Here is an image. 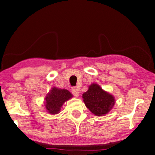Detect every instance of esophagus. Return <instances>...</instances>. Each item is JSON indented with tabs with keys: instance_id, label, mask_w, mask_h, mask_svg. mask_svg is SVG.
I'll list each match as a JSON object with an SVG mask.
<instances>
[{
	"instance_id": "obj_1",
	"label": "esophagus",
	"mask_w": 155,
	"mask_h": 155,
	"mask_svg": "<svg viewBox=\"0 0 155 155\" xmlns=\"http://www.w3.org/2000/svg\"><path fill=\"white\" fill-rule=\"evenodd\" d=\"M72 93L74 96L78 97L79 95V90L77 88H73L72 89Z\"/></svg>"
}]
</instances>
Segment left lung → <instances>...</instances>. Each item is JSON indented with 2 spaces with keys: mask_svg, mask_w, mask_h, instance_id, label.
Returning <instances> with one entry per match:
<instances>
[{
  "mask_svg": "<svg viewBox=\"0 0 155 155\" xmlns=\"http://www.w3.org/2000/svg\"><path fill=\"white\" fill-rule=\"evenodd\" d=\"M85 106L94 115L101 116L107 114L115 104L114 96L102 90L97 84H91L83 94Z\"/></svg>",
  "mask_w": 155,
  "mask_h": 155,
  "instance_id": "obj_1",
  "label": "left lung"
}]
</instances>
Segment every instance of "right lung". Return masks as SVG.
<instances>
[{
    "label": "right lung",
    "mask_w": 155,
    "mask_h": 155,
    "mask_svg": "<svg viewBox=\"0 0 155 155\" xmlns=\"http://www.w3.org/2000/svg\"><path fill=\"white\" fill-rule=\"evenodd\" d=\"M72 96L71 93L67 90L53 87L45 98L46 108L50 114H58L63 104Z\"/></svg>",
    "instance_id": "obj_1"
}]
</instances>
